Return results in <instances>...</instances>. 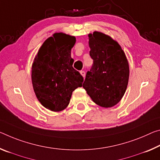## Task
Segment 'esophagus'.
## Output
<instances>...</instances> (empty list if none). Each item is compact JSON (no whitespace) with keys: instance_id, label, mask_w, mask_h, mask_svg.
<instances>
[{"instance_id":"obj_1","label":"esophagus","mask_w":160,"mask_h":160,"mask_svg":"<svg viewBox=\"0 0 160 160\" xmlns=\"http://www.w3.org/2000/svg\"><path fill=\"white\" fill-rule=\"evenodd\" d=\"M80 72V74H81V75H82V77L85 78V71H83V70H81Z\"/></svg>"}]
</instances>
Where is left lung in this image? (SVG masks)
Segmentation results:
<instances>
[{
	"instance_id": "8db88e82",
	"label": "left lung",
	"mask_w": 160,
	"mask_h": 160,
	"mask_svg": "<svg viewBox=\"0 0 160 160\" xmlns=\"http://www.w3.org/2000/svg\"><path fill=\"white\" fill-rule=\"evenodd\" d=\"M93 64L82 87L92 101L102 108H112L125 95L130 68L125 52L116 40L102 32L88 34Z\"/></svg>"
}]
</instances>
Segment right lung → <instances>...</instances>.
Listing matches in <instances>:
<instances>
[{
    "label": "right lung",
    "mask_w": 160,
    "mask_h": 160,
    "mask_svg": "<svg viewBox=\"0 0 160 160\" xmlns=\"http://www.w3.org/2000/svg\"><path fill=\"white\" fill-rule=\"evenodd\" d=\"M75 42L74 36L55 32L45 40L32 62L35 95L43 107L53 112L65 110L73 91L82 85V76L72 68L71 49Z\"/></svg>",
    "instance_id": "obj_1"
}]
</instances>
